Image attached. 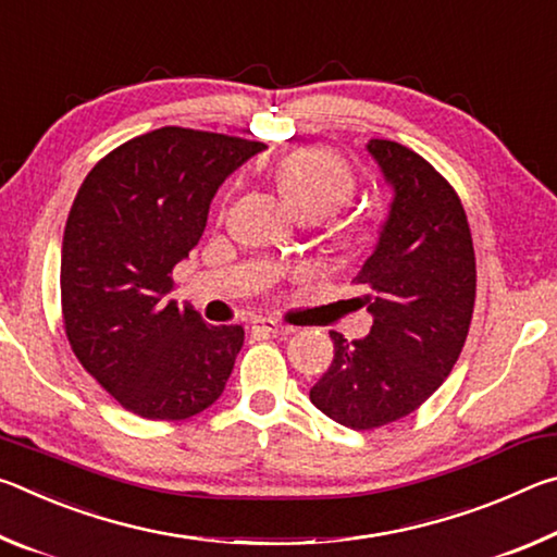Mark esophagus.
I'll use <instances>...</instances> for the list:
<instances>
[{
  "mask_svg": "<svg viewBox=\"0 0 557 557\" xmlns=\"http://www.w3.org/2000/svg\"><path fill=\"white\" fill-rule=\"evenodd\" d=\"M252 329L262 334H272V336H287L295 332V329L277 322V319H256V322H252Z\"/></svg>",
  "mask_w": 557,
  "mask_h": 557,
  "instance_id": "34e87169",
  "label": "esophagus"
}]
</instances>
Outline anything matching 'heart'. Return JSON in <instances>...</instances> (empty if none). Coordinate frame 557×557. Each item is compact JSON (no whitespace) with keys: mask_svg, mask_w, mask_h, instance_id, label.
<instances>
[{"mask_svg":"<svg viewBox=\"0 0 557 557\" xmlns=\"http://www.w3.org/2000/svg\"><path fill=\"white\" fill-rule=\"evenodd\" d=\"M275 182L282 199L297 215H322L336 211L354 196V174L342 159L329 149L309 147L297 149L277 164ZM344 243H356L363 235L361 223H346L342 231Z\"/></svg>","mask_w":557,"mask_h":557,"instance_id":"1","label":"heart"}]
</instances>
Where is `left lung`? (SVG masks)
Here are the masks:
<instances>
[{"label": "left lung", "mask_w": 557, "mask_h": 557, "mask_svg": "<svg viewBox=\"0 0 557 557\" xmlns=\"http://www.w3.org/2000/svg\"><path fill=\"white\" fill-rule=\"evenodd\" d=\"M393 199L356 280L373 314L369 336L332 332L334 361L309 391L319 410L351 430L388 425L418 410L455 369L474 312V245L459 196L425 159L371 139Z\"/></svg>", "instance_id": "1"}]
</instances>
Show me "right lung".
<instances>
[{
  "mask_svg": "<svg viewBox=\"0 0 557 557\" xmlns=\"http://www.w3.org/2000/svg\"><path fill=\"white\" fill-rule=\"evenodd\" d=\"M265 145L184 127L135 137L90 169L61 245L65 336L92 379L147 420L221 398L243 326L206 324L174 289L219 186Z\"/></svg>",
  "mask_w": 557,
  "mask_h": 557,
  "instance_id": "right-lung-1",
  "label": "right lung"
}]
</instances>
